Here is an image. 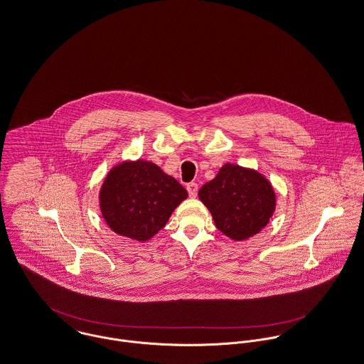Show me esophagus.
Segmentation results:
<instances>
[{
	"label": "esophagus",
	"instance_id": "esophagus-1",
	"mask_svg": "<svg viewBox=\"0 0 364 364\" xmlns=\"http://www.w3.org/2000/svg\"><path fill=\"white\" fill-rule=\"evenodd\" d=\"M187 191H188V196H191V198H196V194H198V184L194 183V181L188 183L187 184Z\"/></svg>",
	"mask_w": 364,
	"mask_h": 364
}]
</instances>
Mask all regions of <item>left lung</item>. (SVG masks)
I'll return each mask as SVG.
<instances>
[{
    "label": "left lung",
    "mask_w": 364,
    "mask_h": 364,
    "mask_svg": "<svg viewBox=\"0 0 364 364\" xmlns=\"http://www.w3.org/2000/svg\"><path fill=\"white\" fill-rule=\"evenodd\" d=\"M198 196L210 210L216 227L237 241L259 232L276 206L274 191L263 176L230 164L202 186Z\"/></svg>",
    "instance_id": "left-lung-1"
}]
</instances>
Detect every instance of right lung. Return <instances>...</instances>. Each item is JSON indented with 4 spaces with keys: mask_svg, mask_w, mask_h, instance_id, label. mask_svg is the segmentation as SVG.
Here are the masks:
<instances>
[{
    "mask_svg": "<svg viewBox=\"0 0 364 364\" xmlns=\"http://www.w3.org/2000/svg\"><path fill=\"white\" fill-rule=\"evenodd\" d=\"M188 196L186 188L151 162H126L112 168L101 188L105 222L114 232L146 241L168 223Z\"/></svg>",
    "mask_w": 364,
    "mask_h": 364,
    "instance_id": "right-lung-1",
    "label": "right lung"
}]
</instances>
